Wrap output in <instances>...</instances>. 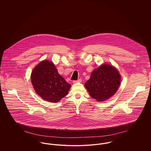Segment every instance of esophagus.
Listing matches in <instances>:
<instances>
[{
    "mask_svg": "<svg viewBox=\"0 0 151 151\" xmlns=\"http://www.w3.org/2000/svg\"><path fill=\"white\" fill-rule=\"evenodd\" d=\"M81 81V79H79L78 80H74L73 81V83H74V84H76V83H80Z\"/></svg>",
    "mask_w": 151,
    "mask_h": 151,
    "instance_id": "34e87169",
    "label": "esophagus"
}]
</instances>
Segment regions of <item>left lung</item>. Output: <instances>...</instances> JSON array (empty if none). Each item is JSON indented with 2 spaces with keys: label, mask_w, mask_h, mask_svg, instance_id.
<instances>
[{
  "label": "left lung",
  "mask_w": 151,
  "mask_h": 151,
  "mask_svg": "<svg viewBox=\"0 0 151 151\" xmlns=\"http://www.w3.org/2000/svg\"><path fill=\"white\" fill-rule=\"evenodd\" d=\"M121 77L112 65L103 64L91 73L85 86L90 96L97 101H105L111 97L121 84Z\"/></svg>",
  "instance_id": "left-lung-1"
}]
</instances>
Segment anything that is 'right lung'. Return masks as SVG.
Here are the masks:
<instances>
[{
  "label": "right lung",
  "instance_id": "right-lung-1",
  "mask_svg": "<svg viewBox=\"0 0 151 151\" xmlns=\"http://www.w3.org/2000/svg\"><path fill=\"white\" fill-rule=\"evenodd\" d=\"M30 79L37 94L50 102H59L68 94L71 86L58 73L54 64L47 60L36 65Z\"/></svg>",
  "mask_w": 151,
  "mask_h": 151
}]
</instances>
